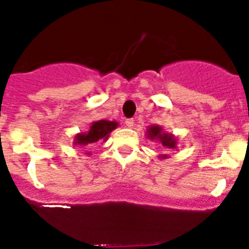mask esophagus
Wrapping results in <instances>:
<instances>
[{"label": "esophagus", "instance_id": "1", "mask_svg": "<svg viewBox=\"0 0 249 249\" xmlns=\"http://www.w3.org/2000/svg\"><path fill=\"white\" fill-rule=\"evenodd\" d=\"M124 124H126L127 128H132V127H133V124H135V121L132 120V118H128V120L124 121Z\"/></svg>", "mask_w": 249, "mask_h": 249}]
</instances>
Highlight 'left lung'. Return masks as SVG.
I'll use <instances>...</instances> for the list:
<instances>
[{"instance_id":"left-lung-1","label":"left lung","mask_w":249,"mask_h":249,"mask_svg":"<svg viewBox=\"0 0 249 249\" xmlns=\"http://www.w3.org/2000/svg\"><path fill=\"white\" fill-rule=\"evenodd\" d=\"M146 137L149 138L151 141H158L160 143L163 144L164 147L169 149H176L177 148V137L172 133H167L163 131V128L157 124H152L147 128L146 131ZM168 157L167 155H160L158 156L160 160H166Z\"/></svg>"}]
</instances>
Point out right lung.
<instances>
[{
    "label": "right lung",
    "mask_w": 249,
    "mask_h": 249,
    "mask_svg": "<svg viewBox=\"0 0 249 249\" xmlns=\"http://www.w3.org/2000/svg\"><path fill=\"white\" fill-rule=\"evenodd\" d=\"M117 127L118 122H116V121L100 120L96 121V122H92L89 124V131L81 132V133H77L74 136L73 144L74 146L92 147L94 143H97L98 141L106 142L107 138L109 137V133ZM86 155L91 156V152H87Z\"/></svg>",
    "instance_id": "right-lung-1"
}]
</instances>
